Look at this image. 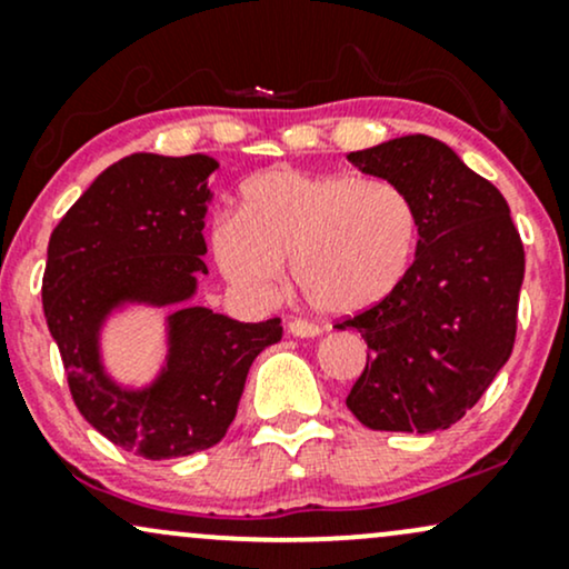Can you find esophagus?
<instances>
[{
  "label": "esophagus",
  "instance_id": "esophagus-1",
  "mask_svg": "<svg viewBox=\"0 0 569 569\" xmlns=\"http://www.w3.org/2000/svg\"><path fill=\"white\" fill-rule=\"evenodd\" d=\"M287 332H290L292 338H317L322 330H319L317 325L303 322V319H292V322L287 325Z\"/></svg>",
  "mask_w": 569,
  "mask_h": 569
}]
</instances>
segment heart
<instances>
[{"label": "heart", "mask_w": 569, "mask_h": 569, "mask_svg": "<svg viewBox=\"0 0 569 569\" xmlns=\"http://www.w3.org/2000/svg\"><path fill=\"white\" fill-rule=\"evenodd\" d=\"M418 247V212L402 186L349 172L271 167L244 180L239 212L210 229L218 271L247 298H271L284 260L313 309L349 317L402 284Z\"/></svg>", "instance_id": "b5f03b06"}]
</instances>
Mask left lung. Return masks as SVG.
Masks as SVG:
<instances>
[{
	"mask_svg": "<svg viewBox=\"0 0 569 569\" xmlns=\"http://www.w3.org/2000/svg\"><path fill=\"white\" fill-rule=\"evenodd\" d=\"M349 162L402 186L418 212L402 284L353 319L367 365L346 407L372 431L431 433L458 423L509 362L525 247L490 180L429 136H402Z\"/></svg>",
	"mask_w": 569,
	"mask_h": 569,
	"instance_id": "left-lung-1",
	"label": "left lung"
}]
</instances>
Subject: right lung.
<instances>
[{
  "instance_id": "1",
  "label": "right lung",
  "mask_w": 569,
  "mask_h": 569,
  "mask_svg": "<svg viewBox=\"0 0 569 569\" xmlns=\"http://www.w3.org/2000/svg\"><path fill=\"white\" fill-rule=\"evenodd\" d=\"M216 170L204 153H130L92 180L47 244L42 306L73 405L109 442L149 460L218 445L250 365L282 340L279 319L237 322L189 303L207 273ZM132 305L173 306L163 367L143 387L119 385L102 362V327Z\"/></svg>"
}]
</instances>
